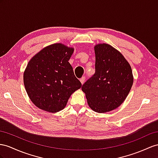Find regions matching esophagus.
Returning a JSON list of instances; mask_svg holds the SVG:
<instances>
[{
	"label": "esophagus",
	"mask_w": 158,
	"mask_h": 158,
	"mask_svg": "<svg viewBox=\"0 0 158 158\" xmlns=\"http://www.w3.org/2000/svg\"><path fill=\"white\" fill-rule=\"evenodd\" d=\"M85 81V77H82L80 79V81H81V84L84 83Z\"/></svg>",
	"instance_id": "obj_1"
}]
</instances>
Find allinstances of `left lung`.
Here are the masks:
<instances>
[{"label": "left lung", "instance_id": "8db88e82", "mask_svg": "<svg viewBox=\"0 0 158 158\" xmlns=\"http://www.w3.org/2000/svg\"><path fill=\"white\" fill-rule=\"evenodd\" d=\"M95 73L81 87L89 106L98 113L118 107L132 87L131 68L118 51L107 44L95 47Z\"/></svg>", "mask_w": 158, "mask_h": 158}]
</instances>
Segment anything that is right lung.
I'll list each match as a JSON object with an SVG mask.
<instances>
[{"label":"right lung","instance_id":"obj_1","mask_svg":"<svg viewBox=\"0 0 158 158\" xmlns=\"http://www.w3.org/2000/svg\"><path fill=\"white\" fill-rule=\"evenodd\" d=\"M73 48L60 43L44 48L28 63L24 85L29 98L40 110H63L71 95L82 86L69 63Z\"/></svg>","mask_w":158,"mask_h":158}]
</instances>
